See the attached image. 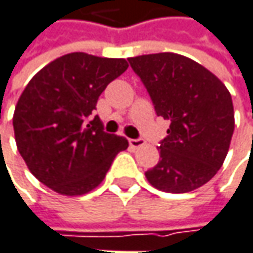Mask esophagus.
I'll return each instance as SVG.
<instances>
[{"label":"esophagus","mask_w":253,"mask_h":253,"mask_svg":"<svg viewBox=\"0 0 253 253\" xmlns=\"http://www.w3.org/2000/svg\"><path fill=\"white\" fill-rule=\"evenodd\" d=\"M128 142H129V145H131V148H139V147H142L144 144H145V141L142 139V138H129L128 139Z\"/></svg>","instance_id":"34e87169"}]
</instances>
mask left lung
<instances>
[{
  "label": "left lung",
  "mask_w": 253,
  "mask_h": 253,
  "mask_svg": "<svg viewBox=\"0 0 253 253\" xmlns=\"http://www.w3.org/2000/svg\"><path fill=\"white\" fill-rule=\"evenodd\" d=\"M157 117L170 119L160 161L145 172L155 189L187 193L219 171L235 129L232 96L211 72L189 57L157 53L128 59Z\"/></svg>",
  "instance_id": "obj_1"
}]
</instances>
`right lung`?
I'll list each match as a JSON object with an SVG mask.
<instances>
[{
	"mask_svg": "<svg viewBox=\"0 0 253 253\" xmlns=\"http://www.w3.org/2000/svg\"><path fill=\"white\" fill-rule=\"evenodd\" d=\"M128 69L124 59L70 53L43 67L17 102V148L28 170L56 193L81 196L98 187L114 158L128 148L92 119L100 93Z\"/></svg>",
	"mask_w": 253,
	"mask_h": 253,
	"instance_id": "1",
	"label": "right lung"
}]
</instances>
